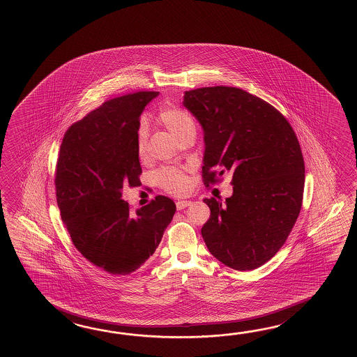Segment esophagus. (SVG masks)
<instances>
[{"label":"esophagus","instance_id":"34e87169","mask_svg":"<svg viewBox=\"0 0 357 357\" xmlns=\"http://www.w3.org/2000/svg\"><path fill=\"white\" fill-rule=\"evenodd\" d=\"M190 204H191L190 200H178V202L176 203V208H177V211H182V209H185L186 206H189Z\"/></svg>","mask_w":357,"mask_h":357}]
</instances>
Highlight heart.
Listing matches in <instances>:
<instances>
[{
	"label": "heart",
	"instance_id": "1",
	"mask_svg": "<svg viewBox=\"0 0 357 357\" xmlns=\"http://www.w3.org/2000/svg\"><path fill=\"white\" fill-rule=\"evenodd\" d=\"M158 121L171 132L175 139H181L185 134L191 130H195L194 122L189 114L175 107H163L158 114ZM146 128L140 126L137 132V146L139 152L143 153L146 144ZM157 181L165 190L172 194H182L189 189V178L185 171L175 167H167L160 169L157 174Z\"/></svg>",
	"mask_w": 357,
	"mask_h": 357
}]
</instances>
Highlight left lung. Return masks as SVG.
<instances>
[{"instance_id":"left-lung-1","label":"left lung","mask_w":357,"mask_h":357,"mask_svg":"<svg viewBox=\"0 0 357 357\" xmlns=\"http://www.w3.org/2000/svg\"><path fill=\"white\" fill-rule=\"evenodd\" d=\"M182 105L203 129L205 183L232 175L226 202L204 199L205 245L225 266L257 269L286 243L301 209L305 166L296 134L273 106L240 88L185 91Z\"/></svg>"}]
</instances>
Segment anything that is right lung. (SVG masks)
Listing matches in <instances>:
<instances>
[{
  "label": "right lung",
  "mask_w": 357,
  "mask_h": 357,
  "mask_svg": "<svg viewBox=\"0 0 357 357\" xmlns=\"http://www.w3.org/2000/svg\"><path fill=\"white\" fill-rule=\"evenodd\" d=\"M158 94L137 91L105 102L70 126L61 144L54 180L61 218L84 258L112 275L143 266L176 212L162 195L135 214L122 199L125 185L140 183V114Z\"/></svg>",
  "instance_id": "add662e5"
}]
</instances>
